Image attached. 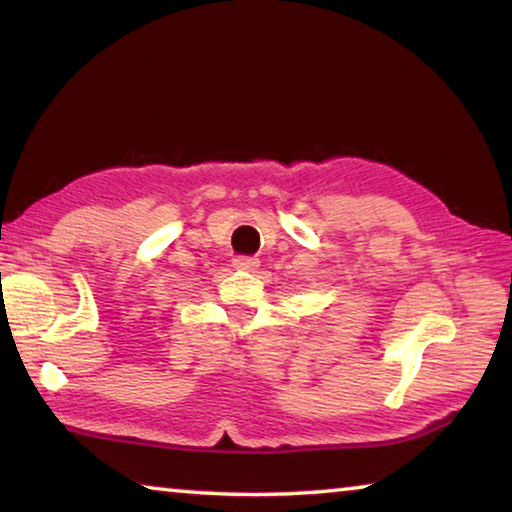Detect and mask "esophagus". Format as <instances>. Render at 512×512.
Segmentation results:
<instances>
[{"instance_id": "34e87169", "label": "esophagus", "mask_w": 512, "mask_h": 512, "mask_svg": "<svg viewBox=\"0 0 512 512\" xmlns=\"http://www.w3.org/2000/svg\"><path fill=\"white\" fill-rule=\"evenodd\" d=\"M232 266L239 268V271H255L259 266V259L255 257H235L232 259Z\"/></svg>"}]
</instances>
